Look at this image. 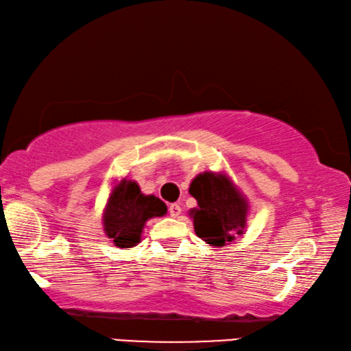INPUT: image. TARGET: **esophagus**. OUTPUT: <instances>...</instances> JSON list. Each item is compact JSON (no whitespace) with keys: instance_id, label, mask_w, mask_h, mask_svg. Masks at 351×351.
<instances>
[{"instance_id":"obj_1","label":"esophagus","mask_w":351,"mask_h":351,"mask_svg":"<svg viewBox=\"0 0 351 351\" xmlns=\"http://www.w3.org/2000/svg\"><path fill=\"white\" fill-rule=\"evenodd\" d=\"M169 214H170V217H173V219H176V217L181 214V206L176 204V203L170 204L169 206Z\"/></svg>"}]
</instances>
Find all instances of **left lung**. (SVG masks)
Returning a JSON list of instances; mask_svg holds the SVG:
<instances>
[{
    "label": "left lung",
    "instance_id": "obj_1",
    "mask_svg": "<svg viewBox=\"0 0 351 351\" xmlns=\"http://www.w3.org/2000/svg\"><path fill=\"white\" fill-rule=\"evenodd\" d=\"M189 193L198 208L191 210L195 234L213 247H225L243 234L248 203L230 178L204 171L191 182Z\"/></svg>",
    "mask_w": 351,
    "mask_h": 351
}]
</instances>
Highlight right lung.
<instances>
[{
    "instance_id": "obj_1",
    "label": "right lung",
    "mask_w": 351,
    "mask_h": 351,
    "mask_svg": "<svg viewBox=\"0 0 351 351\" xmlns=\"http://www.w3.org/2000/svg\"><path fill=\"white\" fill-rule=\"evenodd\" d=\"M165 213L167 206L158 197L143 195L136 181L121 180L106 204L103 228L115 247L131 248L141 242L145 221Z\"/></svg>"
}]
</instances>
